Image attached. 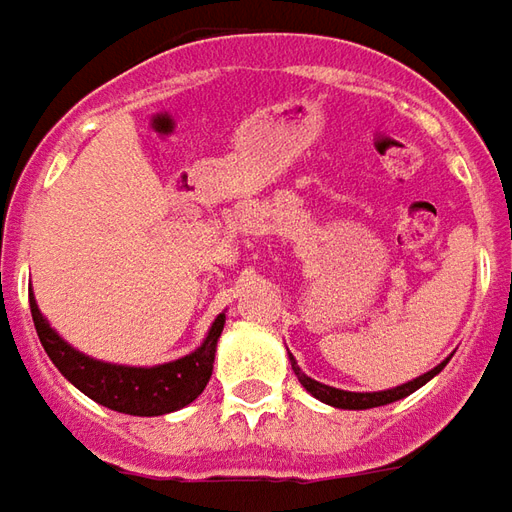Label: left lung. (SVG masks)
Listing matches in <instances>:
<instances>
[{"label":"left lung","instance_id":"obj_1","mask_svg":"<svg viewBox=\"0 0 512 512\" xmlns=\"http://www.w3.org/2000/svg\"><path fill=\"white\" fill-rule=\"evenodd\" d=\"M290 363H293V372H296L298 383L312 394V397H318L321 403H327V406L335 408H377V406H386V403H394V400H403L411 392H417L420 386H425L428 380L434 375H440L442 366L448 363H440V366H434L431 372H425V375L414 377V380H408L403 386H397V389H386V392H344V389H335V386H324V383H318V380H312L307 377L301 369H298L296 358L290 355Z\"/></svg>","mask_w":512,"mask_h":512}]
</instances>
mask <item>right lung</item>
Returning a JSON list of instances; mask_svg holds the SVG:
<instances>
[{
    "label": "right lung",
    "mask_w": 512,
    "mask_h": 512,
    "mask_svg": "<svg viewBox=\"0 0 512 512\" xmlns=\"http://www.w3.org/2000/svg\"><path fill=\"white\" fill-rule=\"evenodd\" d=\"M30 312H33L41 346L47 358L56 363L58 372L67 377L75 389L87 394L89 400L120 414H135V417H157V414H168V411L194 403L211 380L216 341L225 327V312H219L200 349H194L191 355L180 360L146 369V366L104 363L72 349L56 329L44 321L33 293H30Z\"/></svg>",
    "instance_id": "1"
}]
</instances>
